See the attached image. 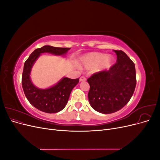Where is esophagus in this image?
Masks as SVG:
<instances>
[{
  "label": "esophagus",
  "mask_w": 160,
  "mask_h": 160,
  "mask_svg": "<svg viewBox=\"0 0 160 160\" xmlns=\"http://www.w3.org/2000/svg\"><path fill=\"white\" fill-rule=\"evenodd\" d=\"M86 80V78H85V77H80V79H79V81H85Z\"/></svg>",
  "instance_id": "1"
}]
</instances>
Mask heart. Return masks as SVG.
<instances>
[{
  "mask_svg": "<svg viewBox=\"0 0 160 160\" xmlns=\"http://www.w3.org/2000/svg\"><path fill=\"white\" fill-rule=\"evenodd\" d=\"M113 62V58L109 55L100 52H90L83 56L80 59L81 65L85 68H90L95 66V71H100L107 69Z\"/></svg>",
  "mask_w": 160,
  "mask_h": 160,
  "instance_id": "obj_1",
  "label": "heart"
}]
</instances>
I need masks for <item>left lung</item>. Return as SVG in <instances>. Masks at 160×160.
I'll return each instance as SVG.
<instances>
[{
    "label": "left lung",
    "mask_w": 160,
    "mask_h": 160,
    "mask_svg": "<svg viewBox=\"0 0 160 160\" xmlns=\"http://www.w3.org/2000/svg\"><path fill=\"white\" fill-rule=\"evenodd\" d=\"M114 52L117 55L116 63L109 70L96 72L88 79L90 105L95 111L104 114L123 108L132 97L136 86L133 62L123 51Z\"/></svg>",
    "instance_id": "left-lung-1"
}]
</instances>
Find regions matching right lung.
<instances>
[{"label":"right lung","instance_id":"add662e5","mask_svg":"<svg viewBox=\"0 0 160 160\" xmlns=\"http://www.w3.org/2000/svg\"><path fill=\"white\" fill-rule=\"evenodd\" d=\"M71 48L43 46L34 51L24 64L22 75V86L24 93L30 103L37 109L48 113H57L66 106L71 92L79 83V79H72L63 77L51 88L41 89L33 85L30 78L32 67L37 59L43 52L55 55H64Z\"/></svg>","mask_w":160,"mask_h":160}]
</instances>
